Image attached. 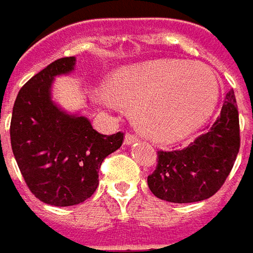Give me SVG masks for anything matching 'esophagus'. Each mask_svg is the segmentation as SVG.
Segmentation results:
<instances>
[{
  "mask_svg": "<svg viewBox=\"0 0 253 253\" xmlns=\"http://www.w3.org/2000/svg\"><path fill=\"white\" fill-rule=\"evenodd\" d=\"M139 141V138L136 136V135H133L131 132H128L126 135H125V139H124V143L125 145H132V143H135V142Z\"/></svg>",
  "mask_w": 253,
  "mask_h": 253,
  "instance_id": "34e87169",
  "label": "esophagus"
}]
</instances>
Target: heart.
Segmentation results:
<instances>
[{"mask_svg": "<svg viewBox=\"0 0 253 253\" xmlns=\"http://www.w3.org/2000/svg\"><path fill=\"white\" fill-rule=\"evenodd\" d=\"M112 95L135 107V121L151 139L171 142L199 129L218 100V83L207 67L158 59L124 67L108 82Z\"/></svg>", "mask_w": 253, "mask_h": 253, "instance_id": "heart-1", "label": "heart"}]
</instances>
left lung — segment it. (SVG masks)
Instances as JSON below:
<instances>
[{"instance_id": "8db88e82", "label": "left lung", "mask_w": 253, "mask_h": 253, "mask_svg": "<svg viewBox=\"0 0 253 253\" xmlns=\"http://www.w3.org/2000/svg\"><path fill=\"white\" fill-rule=\"evenodd\" d=\"M189 146L158 151V165L148 186L158 199L170 203H196L210 199L229 176L241 146L239 115L231 91L221 115Z\"/></svg>"}]
</instances>
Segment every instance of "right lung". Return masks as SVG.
Returning a JSON list of instances; mask_svg holds the SVG:
<instances>
[{
    "mask_svg": "<svg viewBox=\"0 0 253 253\" xmlns=\"http://www.w3.org/2000/svg\"><path fill=\"white\" fill-rule=\"evenodd\" d=\"M76 59L62 57L19 90L11 118V146L36 199L67 207L91 197L102 161L121 148L124 132L102 135L84 117L69 115L50 100L54 76L70 73Z\"/></svg>",
    "mask_w": 253,
    "mask_h": 253,
    "instance_id": "1",
    "label": "right lung"
}]
</instances>
